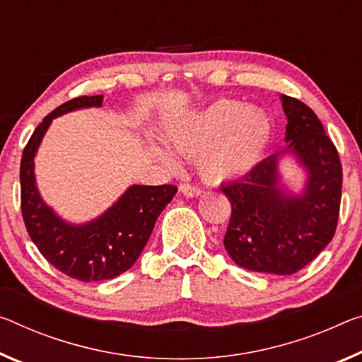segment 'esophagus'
Here are the masks:
<instances>
[{
	"mask_svg": "<svg viewBox=\"0 0 362 362\" xmlns=\"http://www.w3.org/2000/svg\"><path fill=\"white\" fill-rule=\"evenodd\" d=\"M180 192L188 198H197V197H202V194H203L202 188H198L194 185H180Z\"/></svg>",
	"mask_w": 362,
	"mask_h": 362,
	"instance_id": "34e87169",
	"label": "esophagus"
}]
</instances>
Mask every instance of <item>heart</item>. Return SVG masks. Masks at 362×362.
I'll use <instances>...</instances> for the list:
<instances>
[{
	"label": "heart",
	"mask_w": 362,
	"mask_h": 362,
	"mask_svg": "<svg viewBox=\"0 0 362 362\" xmlns=\"http://www.w3.org/2000/svg\"><path fill=\"white\" fill-rule=\"evenodd\" d=\"M272 132V119L264 109L219 100L172 124L165 141L183 156H197V168L204 179L227 182L246 175L261 163ZM150 153L165 168L179 165L174 154L158 145H151Z\"/></svg>",
	"instance_id": "obj_1"
}]
</instances>
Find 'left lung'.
Returning a JSON list of instances; mask_svg holds the SVG:
<instances>
[{
	"label": "left lung",
	"instance_id": "obj_1",
	"mask_svg": "<svg viewBox=\"0 0 362 362\" xmlns=\"http://www.w3.org/2000/svg\"><path fill=\"white\" fill-rule=\"evenodd\" d=\"M286 116L285 150L261 160L243 179L222 185L232 204L223 237L237 266L291 275L334 238L341 199V164L320 120L300 100L280 95ZM286 156L305 172L300 191L284 187L279 163Z\"/></svg>",
	"mask_w": 362,
	"mask_h": 362
}]
</instances>
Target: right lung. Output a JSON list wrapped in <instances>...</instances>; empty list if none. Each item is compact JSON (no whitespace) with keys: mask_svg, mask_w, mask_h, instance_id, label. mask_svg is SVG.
<instances>
[{"mask_svg":"<svg viewBox=\"0 0 362 362\" xmlns=\"http://www.w3.org/2000/svg\"><path fill=\"white\" fill-rule=\"evenodd\" d=\"M101 106L103 95H95L56 107L33 132L21 160V208L32 242L57 271L82 282H101L129 271L177 193L175 185H130L103 214L83 223L62 219L45 203L35 179V156L51 122L62 114Z\"/></svg>","mask_w":362,"mask_h":362,"instance_id":"obj_1","label":"right lung"}]
</instances>
